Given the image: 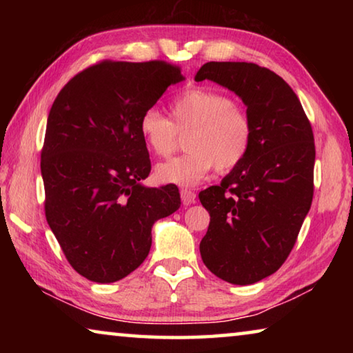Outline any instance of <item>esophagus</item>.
Returning a JSON list of instances; mask_svg holds the SVG:
<instances>
[{
	"mask_svg": "<svg viewBox=\"0 0 353 353\" xmlns=\"http://www.w3.org/2000/svg\"><path fill=\"white\" fill-rule=\"evenodd\" d=\"M181 198H182L183 205H190V204H193V202H194L196 193H194V191L188 190V188H182L181 190Z\"/></svg>",
	"mask_w": 353,
	"mask_h": 353,
	"instance_id": "esophagus-1",
	"label": "esophagus"
}]
</instances>
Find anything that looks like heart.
<instances>
[{
	"label": "heart",
	"instance_id": "1",
	"mask_svg": "<svg viewBox=\"0 0 353 353\" xmlns=\"http://www.w3.org/2000/svg\"><path fill=\"white\" fill-rule=\"evenodd\" d=\"M171 119L149 109L140 118V134L149 151L168 157L176 151L181 135L190 151L155 168L162 182L193 185L216 168H236L250 149L252 121L248 112L229 94L205 87L187 88L170 104Z\"/></svg>",
	"mask_w": 353,
	"mask_h": 353
}]
</instances>
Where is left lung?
Returning <instances> with one entry per match:
<instances>
[{
  "mask_svg": "<svg viewBox=\"0 0 353 353\" xmlns=\"http://www.w3.org/2000/svg\"><path fill=\"white\" fill-rule=\"evenodd\" d=\"M204 79L235 92L248 105L252 143L223 182L199 193L210 213L201 256L216 277L250 285L283 265L312 207V124L292 88L265 67L207 62L194 77Z\"/></svg>",
  "mask_w": 353,
  "mask_h": 353,
  "instance_id": "1",
  "label": "left lung"
}]
</instances>
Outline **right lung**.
<instances>
[{
  "label": "right lung",
  "instance_id": "right-lung-1",
  "mask_svg": "<svg viewBox=\"0 0 353 353\" xmlns=\"http://www.w3.org/2000/svg\"><path fill=\"white\" fill-rule=\"evenodd\" d=\"M182 79L165 61H103L71 77L52 103L40 160L45 214L70 265L92 282L135 271L152 224L181 207L176 185L140 183L151 160L139 124Z\"/></svg>",
  "mask_w": 353,
  "mask_h": 353
}]
</instances>
